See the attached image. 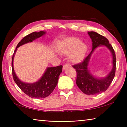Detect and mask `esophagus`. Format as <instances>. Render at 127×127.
I'll use <instances>...</instances> for the list:
<instances>
[{"mask_svg":"<svg viewBox=\"0 0 127 127\" xmlns=\"http://www.w3.org/2000/svg\"><path fill=\"white\" fill-rule=\"evenodd\" d=\"M69 66V65H67V64H65V65H63V70H64L65 69H66V68H68Z\"/></svg>","mask_w":127,"mask_h":127,"instance_id":"obj_1","label":"esophagus"}]
</instances>
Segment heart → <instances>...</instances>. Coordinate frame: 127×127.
Here are the masks:
<instances>
[{
	"label": "heart",
	"mask_w": 127,
	"mask_h": 127,
	"mask_svg": "<svg viewBox=\"0 0 127 127\" xmlns=\"http://www.w3.org/2000/svg\"><path fill=\"white\" fill-rule=\"evenodd\" d=\"M87 50L86 45L81 42L79 38L71 37L62 42L59 48L60 53L64 55H68L69 60L73 63H78L84 58Z\"/></svg>",
	"instance_id": "heart-1"
}]
</instances>
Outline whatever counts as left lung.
I'll return each mask as SVG.
<instances>
[{
  "mask_svg": "<svg viewBox=\"0 0 127 127\" xmlns=\"http://www.w3.org/2000/svg\"><path fill=\"white\" fill-rule=\"evenodd\" d=\"M92 42V50L89 55L81 63L73 65L77 72L76 84L83 93L88 95H97L105 92L108 89L114 78L116 69V57L112 46L109 40L104 36L96 32H88ZM101 46H104L111 51L112 54L113 68L106 77L97 78L90 73L88 69L89 60L95 49Z\"/></svg>",
  "mask_w": 127,
  "mask_h": 127,
  "instance_id": "left-lung-1",
  "label": "left lung"
}]
</instances>
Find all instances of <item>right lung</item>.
Wrapping results in <instances>:
<instances>
[{"instance_id": "1", "label": "right lung", "mask_w": 127, "mask_h": 127, "mask_svg": "<svg viewBox=\"0 0 127 127\" xmlns=\"http://www.w3.org/2000/svg\"><path fill=\"white\" fill-rule=\"evenodd\" d=\"M45 33L46 31H41L38 32H33L23 37L17 45L12 60V74L14 82L25 94L34 98L46 97L52 93L57 85L59 75L62 72L63 66L48 67L39 80L32 83H25L21 81L16 74L13 67V59L17 48L27 43L32 42Z\"/></svg>"}]
</instances>
